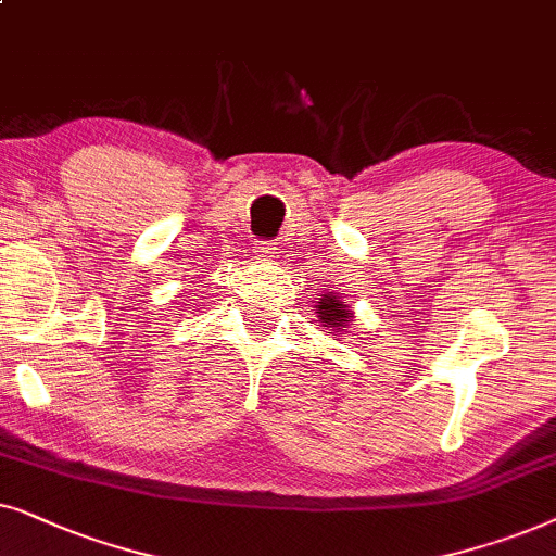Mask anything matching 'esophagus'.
Listing matches in <instances>:
<instances>
[{
  "instance_id": "obj_1",
  "label": "esophagus",
  "mask_w": 556,
  "mask_h": 556,
  "mask_svg": "<svg viewBox=\"0 0 556 556\" xmlns=\"http://www.w3.org/2000/svg\"><path fill=\"white\" fill-rule=\"evenodd\" d=\"M254 251H256V256H262V258H271L274 254H277V247H274V243H269V241H256Z\"/></svg>"
}]
</instances>
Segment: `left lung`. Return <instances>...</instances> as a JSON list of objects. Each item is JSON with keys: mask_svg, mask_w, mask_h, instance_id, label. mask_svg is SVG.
<instances>
[{"mask_svg": "<svg viewBox=\"0 0 556 556\" xmlns=\"http://www.w3.org/2000/svg\"><path fill=\"white\" fill-rule=\"evenodd\" d=\"M317 317H320L323 328H330L336 332H343V328L353 323V309L338 300L336 292L317 294Z\"/></svg>", "mask_w": 556, "mask_h": 556, "instance_id": "obj_1", "label": "left lung"}]
</instances>
